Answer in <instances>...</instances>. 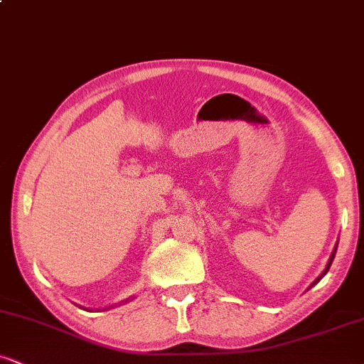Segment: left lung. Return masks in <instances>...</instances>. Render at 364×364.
Here are the masks:
<instances>
[{
  "label": "left lung",
  "instance_id": "left-lung-1",
  "mask_svg": "<svg viewBox=\"0 0 364 364\" xmlns=\"http://www.w3.org/2000/svg\"><path fill=\"white\" fill-rule=\"evenodd\" d=\"M333 257H336V250H333V253H332V257H330V260H328V263H327V269H325V270H323V274H321V275H320V277H318V279H316V281H315V282H318V281H320V279H321V277H323V275H325V274H327V272H328V269H330V265H332V262H333Z\"/></svg>",
  "mask_w": 364,
  "mask_h": 364
}]
</instances>
